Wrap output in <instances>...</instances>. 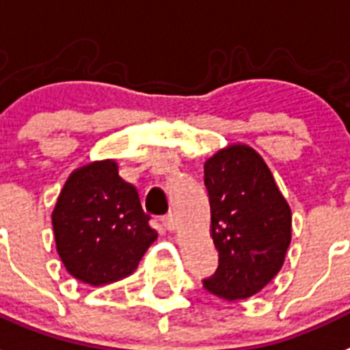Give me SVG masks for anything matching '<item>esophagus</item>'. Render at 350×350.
Listing matches in <instances>:
<instances>
[{"instance_id": "esophagus-1", "label": "esophagus", "mask_w": 350, "mask_h": 350, "mask_svg": "<svg viewBox=\"0 0 350 350\" xmlns=\"http://www.w3.org/2000/svg\"><path fill=\"white\" fill-rule=\"evenodd\" d=\"M163 225L166 230H175L177 227V220H175V215L173 213H168V215L163 216Z\"/></svg>"}]
</instances>
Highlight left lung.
<instances>
[{"label":"left lung","instance_id":"8db88e82","mask_svg":"<svg viewBox=\"0 0 350 350\" xmlns=\"http://www.w3.org/2000/svg\"><path fill=\"white\" fill-rule=\"evenodd\" d=\"M211 234L218 268L204 279L227 300L256 295L284 262L291 239V211L256 150L232 144L204 166Z\"/></svg>","mask_w":350,"mask_h":350}]
</instances>
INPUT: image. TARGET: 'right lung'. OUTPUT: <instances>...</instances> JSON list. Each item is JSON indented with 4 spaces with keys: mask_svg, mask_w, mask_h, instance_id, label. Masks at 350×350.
Returning <instances> with one entry per match:
<instances>
[{
    "mask_svg": "<svg viewBox=\"0 0 350 350\" xmlns=\"http://www.w3.org/2000/svg\"><path fill=\"white\" fill-rule=\"evenodd\" d=\"M51 220L66 270L92 286L130 275L157 239L137 189L120 177L114 161L71 173Z\"/></svg>",
    "mask_w": 350,
    "mask_h": 350,
    "instance_id": "obj_1",
    "label": "right lung"
}]
</instances>
